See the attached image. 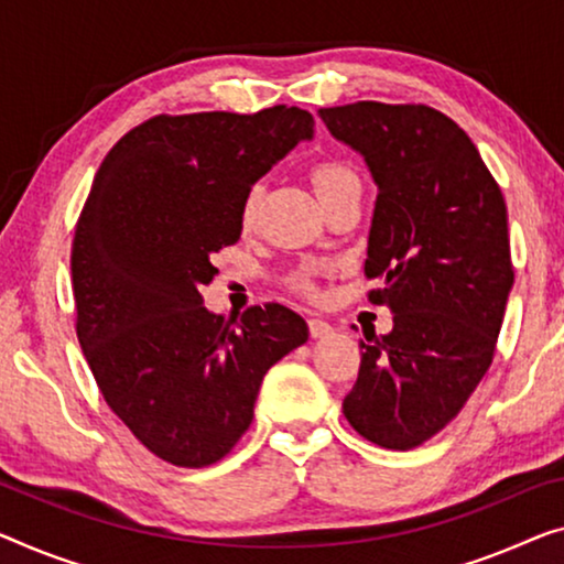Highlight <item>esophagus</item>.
I'll use <instances>...</instances> for the list:
<instances>
[{
	"instance_id": "esophagus-1",
	"label": "esophagus",
	"mask_w": 564,
	"mask_h": 564,
	"mask_svg": "<svg viewBox=\"0 0 564 564\" xmlns=\"http://www.w3.org/2000/svg\"><path fill=\"white\" fill-rule=\"evenodd\" d=\"M308 332H311V336H314V339H324V336L334 334V326L326 324L324 318H311V322H308Z\"/></svg>"
}]
</instances>
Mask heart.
Returning <instances> with one entry per match:
<instances>
[{"instance_id":"1","label":"heart","mask_w":564,"mask_h":564,"mask_svg":"<svg viewBox=\"0 0 564 564\" xmlns=\"http://www.w3.org/2000/svg\"><path fill=\"white\" fill-rule=\"evenodd\" d=\"M349 170H344L341 164H322L314 170V187H316V195H322V192L332 189L334 184H339L344 180H351ZM256 202H258V192H250L248 199H246V207H242V223H253L256 217Z\"/></svg>"}]
</instances>
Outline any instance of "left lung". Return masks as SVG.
<instances>
[{
    "instance_id": "8db88e82",
    "label": "left lung",
    "mask_w": 564,
    "mask_h": 564,
    "mask_svg": "<svg viewBox=\"0 0 564 564\" xmlns=\"http://www.w3.org/2000/svg\"><path fill=\"white\" fill-rule=\"evenodd\" d=\"M318 113L372 174L365 273L392 314L390 334L359 341L341 410L367 441L410 451L460 413L491 365L514 285L507 205L474 141L435 108L359 100Z\"/></svg>"
}]
</instances>
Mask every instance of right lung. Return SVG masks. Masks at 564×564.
<instances>
[{"label":"right lung","mask_w":564,"mask_h":564,"mask_svg":"<svg viewBox=\"0 0 564 564\" xmlns=\"http://www.w3.org/2000/svg\"><path fill=\"white\" fill-rule=\"evenodd\" d=\"M311 139L296 106L156 116L96 172L70 256L78 341L113 413L174 466L220 460L250 427L268 369L308 339L281 304L248 308L235 329L199 289L238 242L253 184Z\"/></svg>","instance_id":"right-lung-1"}]
</instances>
